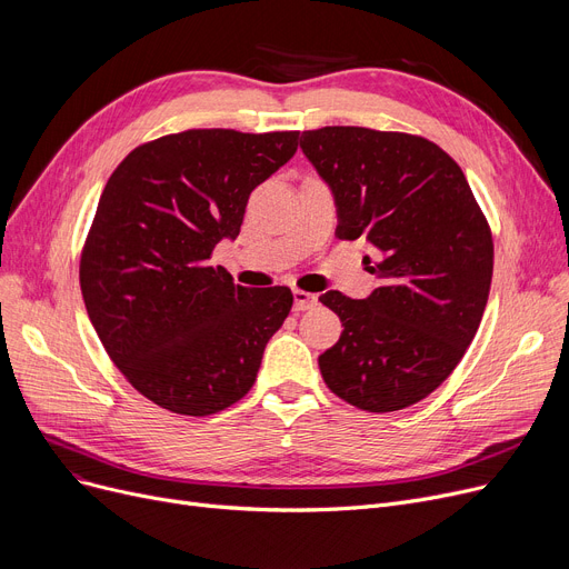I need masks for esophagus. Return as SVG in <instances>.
<instances>
[{"instance_id": "esophagus-1", "label": "esophagus", "mask_w": 569, "mask_h": 569, "mask_svg": "<svg viewBox=\"0 0 569 569\" xmlns=\"http://www.w3.org/2000/svg\"><path fill=\"white\" fill-rule=\"evenodd\" d=\"M295 297V311H309L318 305V297L307 290H292Z\"/></svg>"}]
</instances>
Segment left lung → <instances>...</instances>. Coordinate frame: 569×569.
I'll return each instance as SVG.
<instances>
[{"instance_id":"1","label":"left lung","mask_w":569,"mask_h":569,"mask_svg":"<svg viewBox=\"0 0 569 569\" xmlns=\"http://www.w3.org/2000/svg\"><path fill=\"white\" fill-rule=\"evenodd\" d=\"M300 147L337 204V237H365L380 286L367 300L327 290L343 322L318 357L322 380L355 408L392 412L429 397L480 327L493 239L463 170L420 136L365 127L305 131Z\"/></svg>"}]
</instances>
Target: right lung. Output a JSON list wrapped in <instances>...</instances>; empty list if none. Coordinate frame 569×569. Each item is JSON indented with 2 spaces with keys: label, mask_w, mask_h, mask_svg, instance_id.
Listing matches in <instances>:
<instances>
[{
  "label": "right lung",
  "mask_w": 569,
  "mask_h": 569,
  "mask_svg": "<svg viewBox=\"0 0 569 569\" xmlns=\"http://www.w3.org/2000/svg\"><path fill=\"white\" fill-rule=\"evenodd\" d=\"M300 131L191 129L114 168L80 258V290L114 367L157 406L204 417L253 387L292 307L286 286H237L209 264L251 191L297 152Z\"/></svg>",
  "instance_id": "obj_1"
}]
</instances>
